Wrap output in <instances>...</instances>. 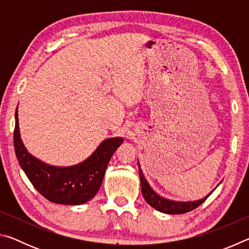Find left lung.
<instances>
[{
    "label": "left lung",
    "mask_w": 249,
    "mask_h": 249,
    "mask_svg": "<svg viewBox=\"0 0 249 249\" xmlns=\"http://www.w3.org/2000/svg\"><path fill=\"white\" fill-rule=\"evenodd\" d=\"M138 171H140V179H141V188H142V193L144 196V199L146 200L147 203L150 206H153L159 212L166 213V214H183L187 212H190V211L195 210L197 208L200 204L203 203V202L208 199L211 193L208 196H204L203 199L196 200V201H188V202H181V201H174L166 199L161 196H159L157 192L154 191V189L150 187L148 181L146 180L144 174H142V170L140 165V161H138Z\"/></svg>",
    "instance_id": "obj_1"
}]
</instances>
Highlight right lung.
<instances>
[{
    "instance_id": "obj_1",
    "label": "right lung",
    "mask_w": 249,
    "mask_h": 249,
    "mask_svg": "<svg viewBox=\"0 0 249 249\" xmlns=\"http://www.w3.org/2000/svg\"><path fill=\"white\" fill-rule=\"evenodd\" d=\"M124 140L107 138L84 161L69 167L48 165L29 154L19 134L18 113L15 112L14 147L19 166L34 188L50 202L79 205L91 200L102 184L105 170Z\"/></svg>"
}]
</instances>
